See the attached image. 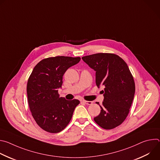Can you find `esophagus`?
Listing matches in <instances>:
<instances>
[{"instance_id":"esophagus-1","label":"esophagus","mask_w":160,"mask_h":160,"mask_svg":"<svg viewBox=\"0 0 160 160\" xmlns=\"http://www.w3.org/2000/svg\"><path fill=\"white\" fill-rule=\"evenodd\" d=\"M81 101H82V102H83L85 104H87V105H90V104H92V101H85V100H82Z\"/></svg>"}]
</instances>
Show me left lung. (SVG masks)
<instances>
[{
    "instance_id": "8db88e82",
    "label": "left lung",
    "mask_w": 160,
    "mask_h": 160,
    "mask_svg": "<svg viewBox=\"0 0 160 160\" xmlns=\"http://www.w3.org/2000/svg\"><path fill=\"white\" fill-rule=\"evenodd\" d=\"M96 71V83L102 86L104 100L99 115L94 118L101 128L110 130L126 119L134 94L135 82L125 61L117 54L98 53L82 58Z\"/></svg>"
}]
</instances>
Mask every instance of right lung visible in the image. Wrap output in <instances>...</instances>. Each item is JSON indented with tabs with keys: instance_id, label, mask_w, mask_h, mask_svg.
Instances as JSON below:
<instances>
[{
	"instance_id": "1",
	"label": "right lung",
	"mask_w": 160,
	"mask_h": 160,
	"mask_svg": "<svg viewBox=\"0 0 160 160\" xmlns=\"http://www.w3.org/2000/svg\"><path fill=\"white\" fill-rule=\"evenodd\" d=\"M80 61V57H51L34 67L27 83L28 102L32 117L43 130L58 133L70 123L80 101L59 98L58 88L66 71Z\"/></svg>"
}]
</instances>
